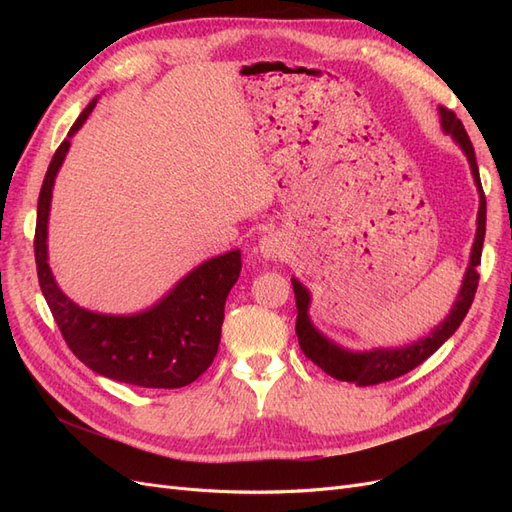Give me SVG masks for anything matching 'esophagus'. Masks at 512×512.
Masks as SVG:
<instances>
[{
    "instance_id": "1",
    "label": "esophagus",
    "mask_w": 512,
    "mask_h": 512,
    "mask_svg": "<svg viewBox=\"0 0 512 512\" xmlns=\"http://www.w3.org/2000/svg\"><path fill=\"white\" fill-rule=\"evenodd\" d=\"M258 250H260L262 256L273 260V258H280V256H282L284 245H282V239H280V237L273 235V232H269V235H265V237L260 239Z\"/></svg>"
}]
</instances>
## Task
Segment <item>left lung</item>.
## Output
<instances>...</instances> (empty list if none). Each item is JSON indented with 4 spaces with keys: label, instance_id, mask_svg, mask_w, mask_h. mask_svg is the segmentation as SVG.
I'll return each mask as SVG.
<instances>
[{
    "label": "left lung",
    "instance_id": "1",
    "mask_svg": "<svg viewBox=\"0 0 512 512\" xmlns=\"http://www.w3.org/2000/svg\"><path fill=\"white\" fill-rule=\"evenodd\" d=\"M440 121H442V130L446 134H451L455 138V143L466 153V158L470 162L474 183L478 188L480 196V205H478V218H476V237L472 245V256H470V265L466 275H463V284L457 294V301L451 309V314L444 318L440 327L433 329L427 337L418 339L412 346L406 348H380V350H369V352H350L339 348L333 344L331 339L324 337L307 316L309 309V290L292 277V290H294V299H297V337H299V346L303 354L309 361L316 363L322 371H327L329 376L335 380H344V382H354L356 386H371V384H380V382H389L399 376L408 374L414 367L427 361L429 356L436 352L448 337H451L459 324L466 318L468 309L474 301V294L478 288V271L476 267L480 265V254H483V241H485V224H487V200L483 185H480V175H478V164L474 156V147L470 136L463 128V123L457 119V115L448 108L440 106Z\"/></svg>",
    "mask_w": 512,
    "mask_h": 512
}]
</instances>
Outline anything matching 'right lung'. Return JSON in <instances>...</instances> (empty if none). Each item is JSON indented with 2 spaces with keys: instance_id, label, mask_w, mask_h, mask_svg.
Listing matches in <instances>:
<instances>
[{
  "instance_id": "right-lung-1",
  "label": "right lung",
  "mask_w": 512,
  "mask_h": 512,
  "mask_svg": "<svg viewBox=\"0 0 512 512\" xmlns=\"http://www.w3.org/2000/svg\"><path fill=\"white\" fill-rule=\"evenodd\" d=\"M96 102L98 98L91 100L74 121L42 181L34 237L38 282L68 348L89 369L143 389H179L203 376L218 354L224 305L241 273V252L232 250L203 262L160 303L132 316L89 312L59 290L46 262L53 183L70 149V136L79 132Z\"/></svg>"
}]
</instances>
